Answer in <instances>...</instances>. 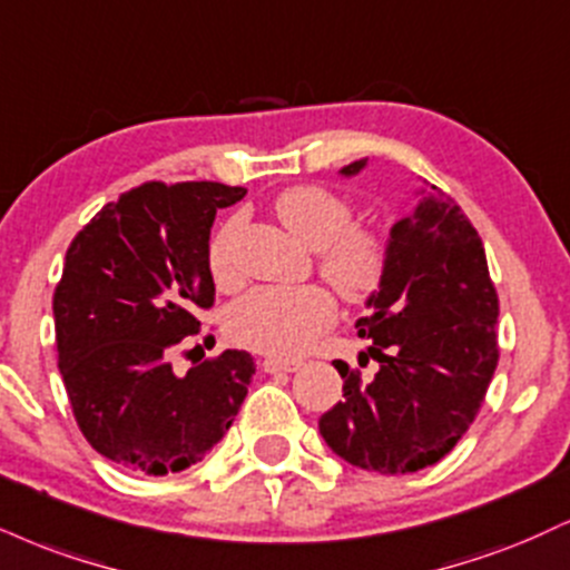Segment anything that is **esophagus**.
I'll return each instance as SVG.
<instances>
[{
	"instance_id": "esophagus-1",
	"label": "esophagus",
	"mask_w": 570,
	"mask_h": 570,
	"mask_svg": "<svg viewBox=\"0 0 570 570\" xmlns=\"http://www.w3.org/2000/svg\"><path fill=\"white\" fill-rule=\"evenodd\" d=\"M259 366L265 368L267 374H278V372H297L299 366H303V361H294V358H276V355H267V358L259 361Z\"/></svg>"
}]
</instances>
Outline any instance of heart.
I'll return each mask as SVG.
<instances>
[{"label":"heart","mask_w":570,"mask_h":570,"mask_svg":"<svg viewBox=\"0 0 570 570\" xmlns=\"http://www.w3.org/2000/svg\"><path fill=\"white\" fill-rule=\"evenodd\" d=\"M281 223L299 242L318 249V271L347 303H366L385 284L390 244L380 230L353 225V207L324 185H292L273 202ZM242 217L219 225L207 249L212 278L233 286V263ZM337 321V303L326 286H263L238 299L228 311V334L257 353L297 355L307 351Z\"/></svg>","instance_id":"1"}]
</instances>
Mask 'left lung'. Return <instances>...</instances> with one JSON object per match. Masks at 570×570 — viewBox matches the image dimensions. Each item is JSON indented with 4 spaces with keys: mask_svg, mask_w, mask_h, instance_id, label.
<instances>
[{
    "mask_svg": "<svg viewBox=\"0 0 570 570\" xmlns=\"http://www.w3.org/2000/svg\"><path fill=\"white\" fill-rule=\"evenodd\" d=\"M366 159L342 167L358 175ZM358 318L380 372L334 361L342 401L318 420L334 454L361 470L403 475L430 468L475 422L499 361V297L485 249L441 188L390 230V271ZM366 355V353H361Z\"/></svg>",
    "mask_w": 570,
    "mask_h": 570,
    "instance_id": "1",
    "label": "left lung"
}]
</instances>
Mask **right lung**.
<instances>
[{
  "label": "right lung",
  "instance_id": "obj_1",
  "mask_svg": "<svg viewBox=\"0 0 570 570\" xmlns=\"http://www.w3.org/2000/svg\"><path fill=\"white\" fill-rule=\"evenodd\" d=\"M246 196L223 183H142L77 233L55 286L58 368L81 435L142 475L202 462L223 441L255 361L225 351L188 374L173 353L215 305L207 249L217 209Z\"/></svg>",
  "mask_w": 570,
  "mask_h": 570
}]
</instances>
